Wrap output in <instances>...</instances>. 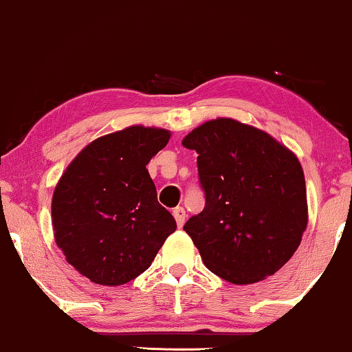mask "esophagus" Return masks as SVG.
Segmentation results:
<instances>
[{
	"mask_svg": "<svg viewBox=\"0 0 352 352\" xmlns=\"http://www.w3.org/2000/svg\"><path fill=\"white\" fill-rule=\"evenodd\" d=\"M173 216H175L177 228H182V226H184V223H186V216H187L186 210L182 208V206H176V208L173 210Z\"/></svg>",
	"mask_w": 352,
	"mask_h": 352,
	"instance_id": "34e87169",
	"label": "esophagus"
}]
</instances>
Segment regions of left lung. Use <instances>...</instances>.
<instances>
[{
	"mask_svg": "<svg viewBox=\"0 0 352 352\" xmlns=\"http://www.w3.org/2000/svg\"><path fill=\"white\" fill-rule=\"evenodd\" d=\"M182 146L199 153L205 208L184 230L205 266L237 285L277 272L300 247L307 226L298 158L267 133L232 118L204 123Z\"/></svg>",
	"mask_w": 352,
	"mask_h": 352,
	"instance_id": "1",
	"label": "left lung"
}]
</instances>
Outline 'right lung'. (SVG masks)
<instances>
[{
    "instance_id": "add662e5",
    "label": "right lung",
    "mask_w": 352,
    "mask_h": 352,
    "mask_svg": "<svg viewBox=\"0 0 352 352\" xmlns=\"http://www.w3.org/2000/svg\"><path fill=\"white\" fill-rule=\"evenodd\" d=\"M170 131L129 126L88 144L52 195V228L67 261L91 282L123 285L151 267L176 221L146 165Z\"/></svg>"
}]
</instances>
